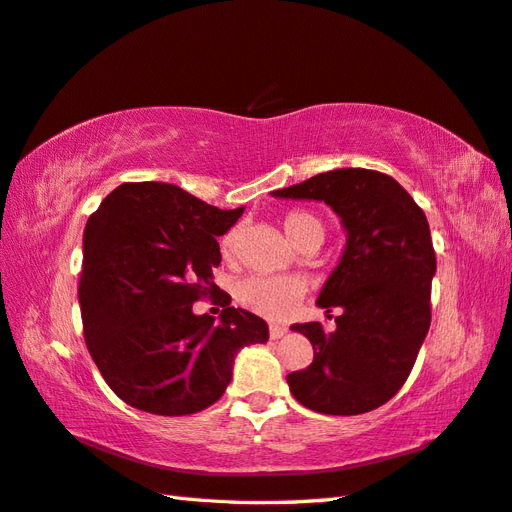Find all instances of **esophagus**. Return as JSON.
I'll use <instances>...</instances> for the list:
<instances>
[{"label": "esophagus", "mask_w": 512, "mask_h": 512, "mask_svg": "<svg viewBox=\"0 0 512 512\" xmlns=\"http://www.w3.org/2000/svg\"><path fill=\"white\" fill-rule=\"evenodd\" d=\"M282 335H287V326H280V324H271L269 326V337L271 339H280Z\"/></svg>", "instance_id": "esophagus-1"}]
</instances>
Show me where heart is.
Here are the masks:
<instances>
[{"label":"heart","mask_w":512,"mask_h":512,"mask_svg":"<svg viewBox=\"0 0 512 512\" xmlns=\"http://www.w3.org/2000/svg\"><path fill=\"white\" fill-rule=\"evenodd\" d=\"M291 243L300 249V252H315L317 247L324 243L326 225L309 210H291L282 219ZM238 234L236 230L227 232L221 238V254L225 258H232L236 252ZM236 302L243 309L252 311L267 320H282L295 304L302 300L304 285L298 278L291 276H249L236 285Z\"/></svg>","instance_id":"b5f03b06"}]
</instances>
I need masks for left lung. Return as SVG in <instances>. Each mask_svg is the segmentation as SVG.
<instances>
[{"mask_svg":"<svg viewBox=\"0 0 512 512\" xmlns=\"http://www.w3.org/2000/svg\"><path fill=\"white\" fill-rule=\"evenodd\" d=\"M276 197L315 199L342 219L348 241L317 306L335 317L293 324L313 344V363L287 377L291 394L313 412L355 416L377 410L403 388L431 324L436 254L425 212L399 181L379 170L337 168Z\"/></svg>","mask_w":512,"mask_h":512,"instance_id":"left-lung-1","label":"left lung"}]
</instances>
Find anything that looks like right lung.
I'll use <instances>...</instances> for the list:
<instances>
[{"label": "right lung", "instance_id": "1", "mask_svg": "<svg viewBox=\"0 0 512 512\" xmlns=\"http://www.w3.org/2000/svg\"><path fill=\"white\" fill-rule=\"evenodd\" d=\"M243 210H219L162 181H129L89 217L78 285L85 344L102 379L135 410H206L230 385L236 352L269 339L263 317L234 309L212 282L217 238ZM201 297L224 306L219 325L191 313Z\"/></svg>", "mask_w": 512, "mask_h": 512}]
</instances>
